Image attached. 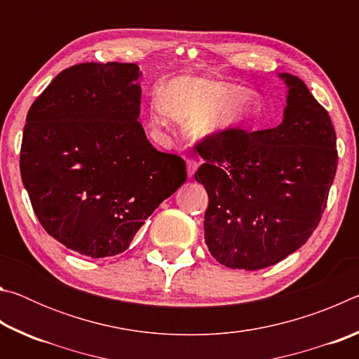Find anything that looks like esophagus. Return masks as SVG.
<instances>
[{"label": "esophagus", "mask_w": 359, "mask_h": 359, "mask_svg": "<svg viewBox=\"0 0 359 359\" xmlns=\"http://www.w3.org/2000/svg\"><path fill=\"white\" fill-rule=\"evenodd\" d=\"M198 161L196 160H188L187 161V174H188V179H193L194 177V172H196L198 169Z\"/></svg>", "instance_id": "obj_1"}]
</instances>
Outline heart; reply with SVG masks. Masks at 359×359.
Returning <instances> with one entry per match:
<instances>
[{
	"mask_svg": "<svg viewBox=\"0 0 359 359\" xmlns=\"http://www.w3.org/2000/svg\"><path fill=\"white\" fill-rule=\"evenodd\" d=\"M257 109L255 95L239 83L184 76L163 85L151 101L149 123L154 130H169L177 120L193 141H218L247 125Z\"/></svg>",
	"mask_w": 359,
	"mask_h": 359,
	"instance_id": "b5f03b06",
	"label": "heart"
}]
</instances>
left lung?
I'll list each match as a JSON object with an SVG mask.
<instances>
[{
	"label": "left lung",
	"instance_id": "1",
	"mask_svg": "<svg viewBox=\"0 0 359 359\" xmlns=\"http://www.w3.org/2000/svg\"><path fill=\"white\" fill-rule=\"evenodd\" d=\"M277 77L287 85L280 125L198 145L204 165L194 179L209 194L204 239L231 269H263L306 244L336 177V131L326 109L299 77Z\"/></svg>",
	"mask_w": 359,
	"mask_h": 359
}]
</instances>
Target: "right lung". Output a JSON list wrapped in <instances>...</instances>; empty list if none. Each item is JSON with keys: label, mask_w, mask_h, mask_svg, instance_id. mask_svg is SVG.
Here are the masks:
<instances>
[{"label": "right lung", "mask_w": 359, "mask_h": 359, "mask_svg": "<svg viewBox=\"0 0 359 359\" xmlns=\"http://www.w3.org/2000/svg\"><path fill=\"white\" fill-rule=\"evenodd\" d=\"M135 63H82L33 102L20 174L53 239L90 258L130 247L144 222L187 180L185 161L149 142Z\"/></svg>", "instance_id": "right-lung-1"}]
</instances>
